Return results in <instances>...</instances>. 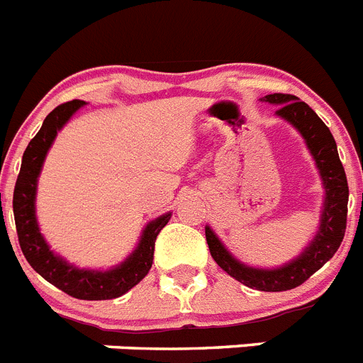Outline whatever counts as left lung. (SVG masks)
<instances>
[{
  "label": "left lung",
  "instance_id": "obj_1",
  "mask_svg": "<svg viewBox=\"0 0 363 363\" xmlns=\"http://www.w3.org/2000/svg\"><path fill=\"white\" fill-rule=\"evenodd\" d=\"M262 101L278 105L277 116L293 125L301 134L316 163L323 185V205L318 229L309 245L296 258L274 269L251 267L234 258L209 225H205V238L214 262L234 280L256 291L280 293L303 284L338 251L347 223L349 187L331 130L327 129V125L306 101L293 94H269L262 98Z\"/></svg>",
  "mask_w": 363,
  "mask_h": 363
}]
</instances>
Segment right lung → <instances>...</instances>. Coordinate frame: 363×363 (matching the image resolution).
Here are the masks:
<instances>
[{"instance_id":"right-lung-1","label":"right lung","mask_w":363,"mask_h":363,"mask_svg":"<svg viewBox=\"0 0 363 363\" xmlns=\"http://www.w3.org/2000/svg\"><path fill=\"white\" fill-rule=\"evenodd\" d=\"M83 105L86 104L82 99H72L56 107L45 118L40 133L32 138L23 152L21 171L16 179L12 209L19 247L38 274H41L49 284L56 285L63 293L79 300H112L133 289L134 285L147 277V272L152 267L156 236L169 223L172 214L165 213L149 221L140 236L136 249L121 264L105 271L76 267L50 249L41 234L36 218L38 178L57 133Z\"/></svg>"}]
</instances>
